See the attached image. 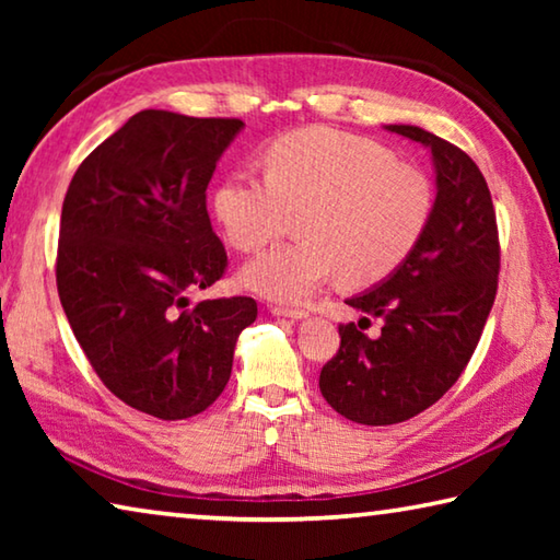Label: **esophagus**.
Masks as SVG:
<instances>
[{
    "label": "esophagus",
    "mask_w": 560,
    "mask_h": 560,
    "mask_svg": "<svg viewBox=\"0 0 560 560\" xmlns=\"http://www.w3.org/2000/svg\"><path fill=\"white\" fill-rule=\"evenodd\" d=\"M271 314L273 316H287V318H303V316H306V311L293 308V306H271Z\"/></svg>",
    "instance_id": "34e87169"
}]
</instances>
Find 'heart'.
Returning a JSON list of instances; mask_svg holds the SVG:
<instances>
[{
    "mask_svg": "<svg viewBox=\"0 0 560 560\" xmlns=\"http://www.w3.org/2000/svg\"><path fill=\"white\" fill-rule=\"evenodd\" d=\"M264 177L236 173L214 189L226 240L259 252L299 217L301 240L246 264L252 291L279 303L314 296L330 277L363 289L417 249L434 212L430 177L373 138L330 126L283 132L261 150Z\"/></svg>",
    "mask_w": 560,
    "mask_h": 560,
    "instance_id": "obj_1",
    "label": "heart"
}]
</instances>
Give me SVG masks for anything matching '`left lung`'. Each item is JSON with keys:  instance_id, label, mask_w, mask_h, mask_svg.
<instances>
[{"instance_id": "1", "label": "left lung", "mask_w": 560, "mask_h": 560, "mask_svg": "<svg viewBox=\"0 0 560 560\" xmlns=\"http://www.w3.org/2000/svg\"><path fill=\"white\" fill-rule=\"evenodd\" d=\"M387 130L432 150L438 200L428 232L373 291L348 299L365 314L340 324V348L318 387L338 415L358 424H397L434 405L459 381L494 306L501 246L497 212L477 163L417 126ZM371 317L382 336H364Z\"/></svg>"}]
</instances>
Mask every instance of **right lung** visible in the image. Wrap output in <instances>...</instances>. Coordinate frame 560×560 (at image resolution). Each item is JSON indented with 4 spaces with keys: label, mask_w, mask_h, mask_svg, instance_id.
<instances>
[{
    "label": "right lung",
    "mask_w": 560,
    "mask_h": 560,
    "mask_svg": "<svg viewBox=\"0 0 560 560\" xmlns=\"http://www.w3.org/2000/svg\"><path fill=\"white\" fill-rule=\"evenodd\" d=\"M244 122L140 110L75 170L63 197L56 289L108 390L160 420L200 415L257 320L249 296L189 303L226 271L207 214L217 160Z\"/></svg>",
    "instance_id": "obj_1"
}]
</instances>
